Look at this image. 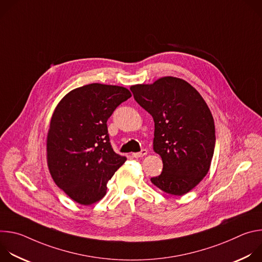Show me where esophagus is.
<instances>
[{"instance_id":"obj_1","label":"esophagus","mask_w":262,"mask_h":262,"mask_svg":"<svg viewBox=\"0 0 262 262\" xmlns=\"http://www.w3.org/2000/svg\"><path fill=\"white\" fill-rule=\"evenodd\" d=\"M146 155H147V150H146V149H142V150H141L140 152L133 154L132 156H133V158H135V159H139V158H143V157L146 156Z\"/></svg>"}]
</instances>
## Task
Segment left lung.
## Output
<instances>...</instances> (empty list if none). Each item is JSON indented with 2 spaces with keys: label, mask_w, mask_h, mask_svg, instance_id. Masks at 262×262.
Instances as JSON below:
<instances>
[{
  "label": "left lung",
  "mask_w": 262,
  "mask_h": 262,
  "mask_svg": "<svg viewBox=\"0 0 262 262\" xmlns=\"http://www.w3.org/2000/svg\"><path fill=\"white\" fill-rule=\"evenodd\" d=\"M130 90L155 121L154 149L162 157L163 171L151 182L168 194H186L207 174L213 157L215 130L210 110L193 86L173 77Z\"/></svg>",
  "instance_id": "obj_1"
}]
</instances>
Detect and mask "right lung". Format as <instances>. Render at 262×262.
I'll use <instances>...</instances> for the list:
<instances>
[{"instance_id": "right-lung-1", "label": "right lung", "mask_w": 262, "mask_h": 262, "mask_svg": "<svg viewBox=\"0 0 262 262\" xmlns=\"http://www.w3.org/2000/svg\"><path fill=\"white\" fill-rule=\"evenodd\" d=\"M132 96L123 87L90 84L66 94L48 134V164L56 184L72 200L90 205L126 161L111 145L106 121Z\"/></svg>"}]
</instances>
